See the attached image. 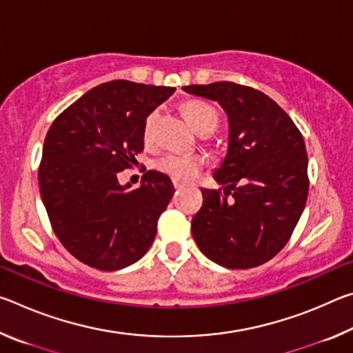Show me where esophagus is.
<instances>
[{"label":"esophagus","mask_w":353,"mask_h":353,"mask_svg":"<svg viewBox=\"0 0 353 353\" xmlns=\"http://www.w3.org/2000/svg\"><path fill=\"white\" fill-rule=\"evenodd\" d=\"M172 183H174V188H182L183 183L179 182V181H172Z\"/></svg>","instance_id":"1"}]
</instances>
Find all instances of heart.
I'll return each instance as SVG.
<instances>
[{
	"label": "heart",
	"mask_w": 353,
	"mask_h": 353,
	"mask_svg": "<svg viewBox=\"0 0 353 353\" xmlns=\"http://www.w3.org/2000/svg\"><path fill=\"white\" fill-rule=\"evenodd\" d=\"M182 112L188 123L193 126L198 132L201 130H213L218 123V115L213 107L202 101H188L182 107ZM154 115H149L145 123V139H149L151 135V126H152ZM205 165V157L202 154H165L160 157L155 166L159 171L165 172V174L171 176L172 179L181 182H188L198 176L202 166Z\"/></svg>",
	"instance_id": "1"
}]
</instances>
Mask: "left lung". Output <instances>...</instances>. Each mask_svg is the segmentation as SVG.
Returning a JSON list of instances; mask_svg holds the SVG:
<instances>
[{
	"label": "left lung",
	"instance_id": "8db88e82",
	"mask_svg": "<svg viewBox=\"0 0 353 353\" xmlns=\"http://www.w3.org/2000/svg\"><path fill=\"white\" fill-rule=\"evenodd\" d=\"M218 101L229 119V146L214 171L223 190L201 188L191 221L201 252L229 270H249L288 243L308 196V157L301 130L268 94L235 82L187 85Z\"/></svg>",
	"mask_w": 353,
	"mask_h": 353
}]
</instances>
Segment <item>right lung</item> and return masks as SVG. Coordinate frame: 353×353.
<instances>
[{
  "instance_id": "1",
  "label": "right lung",
  "mask_w": 353,
  "mask_h": 353,
  "mask_svg": "<svg viewBox=\"0 0 353 353\" xmlns=\"http://www.w3.org/2000/svg\"><path fill=\"white\" fill-rule=\"evenodd\" d=\"M176 88L110 81L92 88L52 121L39 187L48 218L68 252L99 271H117L148 252L174 194L171 179L148 171L141 187L119 185L143 151L145 123Z\"/></svg>"
}]
</instances>
